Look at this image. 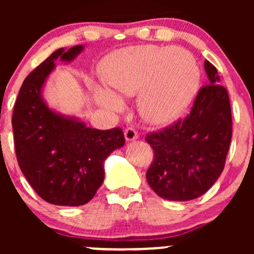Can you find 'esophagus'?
Returning <instances> with one entry per match:
<instances>
[{
	"label": "esophagus",
	"instance_id": "1",
	"mask_svg": "<svg viewBox=\"0 0 254 254\" xmlns=\"http://www.w3.org/2000/svg\"><path fill=\"white\" fill-rule=\"evenodd\" d=\"M137 136H139L137 131L132 127H127L125 129V139H127V141H131V140L137 139Z\"/></svg>",
	"mask_w": 254,
	"mask_h": 254
}]
</instances>
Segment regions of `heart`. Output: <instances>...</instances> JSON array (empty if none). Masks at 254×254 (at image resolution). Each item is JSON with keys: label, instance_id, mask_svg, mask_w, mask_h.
Returning <instances> with one entry per match:
<instances>
[{"label": "heart", "instance_id": "b5f03b06", "mask_svg": "<svg viewBox=\"0 0 254 254\" xmlns=\"http://www.w3.org/2000/svg\"><path fill=\"white\" fill-rule=\"evenodd\" d=\"M107 83L120 96L139 95V111L153 124L175 120L189 106L200 81V70L189 51L153 45L132 47L109 56L103 72ZM104 106L120 109L119 97L101 92Z\"/></svg>", "mask_w": 254, "mask_h": 254}]
</instances>
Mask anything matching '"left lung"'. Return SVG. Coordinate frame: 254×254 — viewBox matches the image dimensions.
<instances>
[{
	"label": "left lung",
	"instance_id": "obj_1",
	"mask_svg": "<svg viewBox=\"0 0 254 254\" xmlns=\"http://www.w3.org/2000/svg\"><path fill=\"white\" fill-rule=\"evenodd\" d=\"M209 83L201 87L184 119L146 135L153 161L146 173L158 196L175 201L199 198L224 171L232 136L231 106L217 70L204 63Z\"/></svg>",
	"mask_w": 254,
	"mask_h": 254
}]
</instances>
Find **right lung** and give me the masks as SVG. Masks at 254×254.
<instances>
[{"label":"right lung","instance_id":"1","mask_svg":"<svg viewBox=\"0 0 254 254\" xmlns=\"http://www.w3.org/2000/svg\"><path fill=\"white\" fill-rule=\"evenodd\" d=\"M82 45L54 51L23 82L14 104L12 127L20 171L38 195L54 205L88 203L104 179V161L125 143L120 127L98 130L50 111L43 101L45 78L54 61H70Z\"/></svg>","mask_w":254,"mask_h":254}]
</instances>
